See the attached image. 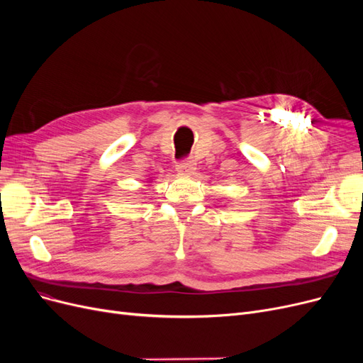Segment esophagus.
Returning a JSON list of instances; mask_svg holds the SVG:
<instances>
[{
  "instance_id": "obj_1",
  "label": "esophagus",
  "mask_w": 363,
  "mask_h": 363,
  "mask_svg": "<svg viewBox=\"0 0 363 363\" xmlns=\"http://www.w3.org/2000/svg\"><path fill=\"white\" fill-rule=\"evenodd\" d=\"M195 169V162L191 157H184L177 163V172L182 175L191 174Z\"/></svg>"
}]
</instances>
